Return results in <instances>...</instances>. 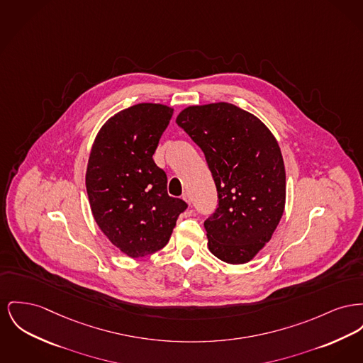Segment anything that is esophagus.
Instances as JSON below:
<instances>
[{
	"label": "esophagus",
	"mask_w": 363,
	"mask_h": 363,
	"mask_svg": "<svg viewBox=\"0 0 363 363\" xmlns=\"http://www.w3.org/2000/svg\"><path fill=\"white\" fill-rule=\"evenodd\" d=\"M182 199H184L188 204L192 203V199H191V194H189V193H184V194H182Z\"/></svg>",
	"instance_id": "esophagus-1"
}]
</instances>
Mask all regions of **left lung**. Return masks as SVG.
Wrapping results in <instances>:
<instances>
[{"label":"left lung","mask_w":363,"mask_h":363,"mask_svg":"<svg viewBox=\"0 0 363 363\" xmlns=\"http://www.w3.org/2000/svg\"><path fill=\"white\" fill-rule=\"evenodd\" d=\"M177 125L206 155L218 208L204 222L218 259L242 264L272 240L285 208V166L276 137L255 115L229 103L182 109Z\"/></svg>","instance_id":"1"}]
</instances>
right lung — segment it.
Returning a JSON list of instances; mask_svg holds the SVG:
<instances>
[{
	"label": "right lung",
	"instance_id": "obj_1",
	"mask_svg": "<svg viewBox=\"0 0 363 363\" xmlns=\"http://www.w3.org/2000/svg\"><path fill=\"white\" fill-rule=\"evenodd\" d=\"M174 109L141 103L126 108L99 130L91 145L86 191L101 232L125 255L162 250L188 204L170 197L166 172L152 156Z\"/></svg>",
	"mask_w": 363,
	"mask_h": 363
}]
</instances>
